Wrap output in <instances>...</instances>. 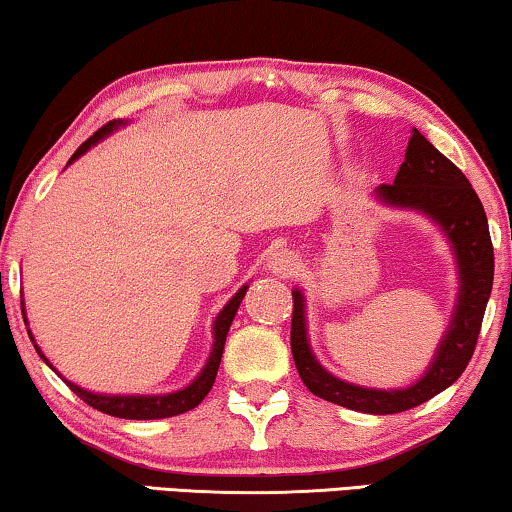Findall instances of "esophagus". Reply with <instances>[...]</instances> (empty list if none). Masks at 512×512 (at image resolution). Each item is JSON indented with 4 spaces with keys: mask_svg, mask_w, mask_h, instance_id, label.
I'll use <instances>...</instances> for the list:
<instances>
[{
    "mask_svg": "<svg viewBox=\"0 0 512 512\" xmlns=\"http://www.w3.org/2000/svg\"><path fill=\"white\" fill-rule=\"evenodd\" d=\"M296 265H298V258L293 256V251H289V249L275 251L268 261V268L272 270V275H277V277H289L291 272L296 270Z\"/></svg>",
    "mask_w": 512,
    "mask_h": 512,
    "instance_id": "1",
    "label": "esophagus"
}]
</instances>
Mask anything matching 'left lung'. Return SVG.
I'll use <instances>...</instances> for the list:
<instances>
[{"label": "left lung", "mask_w": 512, "mask_h": 512, "mask_svg": "<svg viewBox=\"0 0 512 512\" xmlns=\"http://www.w3.org/2000/svg\"><path fill=\"white\" fill-rule=\"evenodd\" d=\"M375 200L384 207L417 212L429 219L450 242L457 265L459 291L443 338L429 368L417 382L403 389L359 387L340 380L321 366L307 338L305 293L293 289L291 352L300 380L314 396L342 408L368 415H394L426 403L459 380L478 342L482 317L494 284V249L485 209L471 181L452 160H447L417 128L405 149L394 184L377 186Z\"/></svg>", "instance_id": "left-lung-1"}]
</instances>
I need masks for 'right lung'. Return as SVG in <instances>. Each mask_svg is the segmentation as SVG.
Instances as JSON below:
<instances>
[{
	"mask_svg": "<svg viewBox=\"0 0 512 512\" xmlns=\"http://www.w3.org/2000/svg\"><path fill=\"white\" fill-rule=\"evenodd\" d=\"M123 125H128V121H109L107 125H104V128L97 130L93 137L86 139V142H83L79 149H76V153L72 158H69L67 165H72L74 160H79L83 153L93 149L97 142H102L104 137H109L111 132L123 128ZM247 289H249V284H244L242 289L237 291L226 305H223V310L216 314L214 326H212V335H214L212 352H209L207 363L202 366L200 373L195 375V380L191 384H186L184 389L170 391V394H95V391L83 389V387H79V384L65 380V377H62L58 370L51 366V361L46 359L44 352H41L37 340L32 338L30 328H27V333H30V340L34 342V349H37V354L46 361V366L55 370V373H58L62 380L69 384V389H72L74 394L81 398V401H86L90 408L100 410V412H104V415L121 417V419H165V417H174V415H181V412L193 410L195 405H200L202 398L209 394V389L214 387L216 373H219V363H221V356H223V347H226V335L230 331V324H233L237 307H240ZM20 305H23V319H25V326H27V314H25L23 300H20Z\"/></svg>",
	"mask_w": 512,
	"mask_h": 512,
	"instance_id": "right-lung-1",
	"label": "right lung"
}]
</instances>
